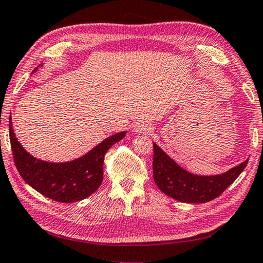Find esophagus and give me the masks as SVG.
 <instances>
[{
    "mask_svg": "<svg viewBox=\"0 0 263 263\" xmlns=\"http://www.w3.org/2000/svg\"><path fill=\"white\" fill-rule=\"evenodd\" d=\"M151 125L147 122H137L133 126V131L137 133H148L151 131Z\"/></svg>",
    "mask_w": 263,
    "mask_h": 263,
    "instance_id": "34e87169",
    "label": "esophagus"
}]
</instances>
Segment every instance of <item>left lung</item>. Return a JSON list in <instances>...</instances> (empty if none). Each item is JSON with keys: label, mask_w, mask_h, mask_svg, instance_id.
Instances as JSON below:
<instances>
[{"label": "left lung", "mask_w": 263, "mask_h": 263, "mask_svg": "<svg viewBox=\"0 0 263 263\" xmlns=\"http://www.w3.org/2000/svg\"><path fill=\"white\" fill-rule=\"evenodd\" d=\"M153 177L159 189L183 203H206L220 196L247 166L246 161L216 176H198L184 171L157 144H153Z\"/></svg>", "instance_id": "obj_1"}]
</instances>
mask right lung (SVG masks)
Instances as JSON below:
<instances>
[{"mask_svg": "<svg viewBox=\"0 0 263 263\" xmlns=\"http://www.w3.org/2000/svg\"><path fill=\"white\" fill-rule=\"evenodd\" d=\"M125 132L102 141L86 155L74 161L51 163L33 158L22 147L9 119V137L16 168L23 180L38 193L60 203H73L87 198L103 181L104 155Z\"/></svg>", "mask_w": 263, "mask_h": 263, "instance_id": "right-lung-1", "label": "right lung"}]
</instances>
